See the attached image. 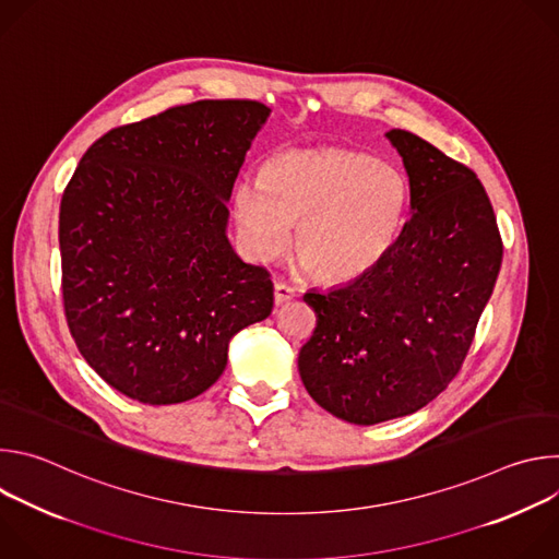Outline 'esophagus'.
Listing matches in <instances>:
<instances>
[{
  "label": "esophagus",
  "instance_id": "1",
  "mask_svg": "<svg viewBox=\"0 0 559 559\" xmlns=\"http://www.w3.org/2000/svg\"><path fill=\"white\" fill-rule=\"evenodd\" d=\"M296 298V287H292V285H287V283H274V300H276V305H285V302H289V300H294Z\"/></svg>",
  "mask_w": 559,
  "mask_h": 559
}]
</instances>
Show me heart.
I'll use <instances>...</instances> for the list:
<instances>
[{
  "label": "heart",
  "mask_w": 559,
  "mask_h": 559,
  "mask_svg": "<svg viewBox=\"0 0 559 559\" xmlns=\"http://www.w3.org/2000/svg\"><path fill=\"white\" fill-rule=\"evenodd\" d=\"M409 203L403 173L367 152L323 147L272 156L263 179L234 190V216L257 259L281 254L292 241L323 281L367 274L391 248Z\"/></svg>",
  "instance_id": "obj_1"
}]
</instances>
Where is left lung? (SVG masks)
Here are the masks:
<instances>
[{
	"mask_svg": "<svg viewBox=\"0 0 559 559\" xmlns=\"http://www.w3.org/2000/svg\"><path fill=\"white\" fill-rule=\"evenodd\" d=\"M386 136L409 177L412 218L367 274L302 296L316 330L298 354L300 380L354 425L409 416L449 386L502 265L498 221L475 173L407 130Z\"/></svg>",
	"mask_w": 559,
	"mask_h": 559,
	"instance_id": "left-lung-1",
	"label": "left lung"
}]
</instances>
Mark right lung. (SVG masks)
I'll return each mask as SVG.
<instances>
[{
  "label": "right lung",
  "mask_w": 559,
  "mask_h": 559,
  "mask_svg": "<svg viewBox=\"0 0 559 559\" xmlns=\"http://www.w3.org/2000/svg\"><path fill=\"white\" fill-rule=\"evenodd\" d=\"M267 115L261 102L203 99L112 128L63 190L68 330L132 401H192L223 373L229 338L272 313L270 272L225 236L227 199Z\"/></svg>",
  "instance_id": "add662e5"
}]
</instances>
